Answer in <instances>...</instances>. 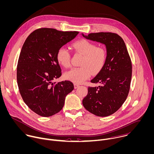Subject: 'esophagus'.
I'll use <instances>...</instances> for the list:
<instances>
[{
    "mask_svg": "<svg viewBox=\"0 0 154 154\" xmlns=\"http://www.w3.org/2000/svg\"><path fill=\"white\" fill-rule=\"evenodd\" d=\"M74 85V88H75V89H77V88L79 87V85H77V84H76V83H75Z\"/></svg>",
    "mask_w": 154,
    "mask_h": 154,
    "instance_id": "obj_1",
    "label": "esophagus"
}]
</instances>
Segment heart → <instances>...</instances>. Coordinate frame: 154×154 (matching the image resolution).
<instances>
[{"instance_id": "1", "label": "heart", "mask_w": 154, "mask_h": 154, "mask_svg": "<svg viewBox=\"0 0 154 154\" xmlns=\"http://www.w3.org/2000/svg\"><path fill=\"white\" fill-rule=\"evenodd\" d=\"M72 48L76 53L83 55L79 68H74L64 74V77L75 83H82L92 74L99 72L104 67L107 60V52L104 47L86 39H80L73 43ZM56 59L65 68L71 66V56L68 49L62 46L57 50Z\"/></svg>"}]
</instances>
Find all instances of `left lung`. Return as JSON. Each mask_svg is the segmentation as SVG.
<instances>
[{
    "mask_svg": "<svg viewBox=\"0 0 154 154\" xmlns=\"http://www.w3.org/2000/svg\"><path fill=\"white\" fill-rule=\"evenodd\" d=\"M82 35L105 44L107 52L104 67L91 81L101 86H89L82 103L91 113L107 117L119 109L128 95L132 77L131 60L124 40L116 33L101 32Z\"/></svg>",
    "mask_w": 154,
    "mask_h": 154,
    "instance_id": "8db88e82",
    "label": "left lung"
}]
</instances>
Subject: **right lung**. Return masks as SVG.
<instances>
[{
    "mask_svg": "<svg viewBox=\"0 0 154 154\" xmlns=\"http://www.w3.org/2000/svg\"><path fill=\"white\" fill-rule=\"evenodd\" d=\"M78 34L40 28L31 32L23 45L17 66V85L25 104L38 116L48 117L58 113L66 96L74 89L70 81L53 80L62 75L57 50Z\"/></svg>",
    "mask_w": 154,
    "mask_h": 154,
    "instance_id": "1",
    "label": "right lung"
}]
</instances>
